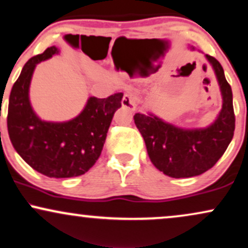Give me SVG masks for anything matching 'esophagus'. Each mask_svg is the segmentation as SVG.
Listing matches in <instances>:
<instances>
[{"label": "esophagus", "mask_w": 248, "mask_h": 248, "mask_svg": "<svg viewBox=\"0 0 248 248\" xmlns=\"http://www.w3.org/2000/svg\"><path fill=\"white\" fill-rule=\"evenodd\" d=\"M121 104L124 108L130 109V111H135L136 109V97L134 96V93H126L122 98Z\"/></svg>", "instance_id": "esophagus-1"}]
</instances>
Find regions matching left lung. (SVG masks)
<instances>
[{
    "label": "left lung",
    "mask_w": 248,
    "mask_h": 248,
    "mask_svg": "<svg viewBox=\"0 0 248 248\" xmlns=\"http://www.w3.org/2000/svg\"><path fill=\"white\" fill-rule=\"evenodd\" d=\"M206 58L214 68L223 99L220 114L211 126L184 129L151 113L134 115L150 160L165 175L174 178L192 177L207 171L223 155L233 137L236 119L231 87L217 59L209 55Z\"/></svg>",
    "instance_id": "left-lung-1"
}]
</instances>
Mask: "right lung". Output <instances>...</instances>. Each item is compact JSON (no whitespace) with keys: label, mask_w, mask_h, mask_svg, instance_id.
<instances>
[{"label":"right lung","mask_w":248,"mask_h":248,"mask_svg":"<svg viewBox=\"0 0 248 248\" xmlns=\"http://www.w3.org/2000/svg\"><path fill=\"white\" fill-rule=\"evenodd\" d=\"M56 54L58 49L52 46L25 64L11 89L7 124L12 145L31 167L48 177L66 178L80 176L95 165L124 93L90 97L83 111L70 121L41 120L28 97L31 80L36 64Z\"/></svg>","instance_id":"obj_1"}]
</instances>
